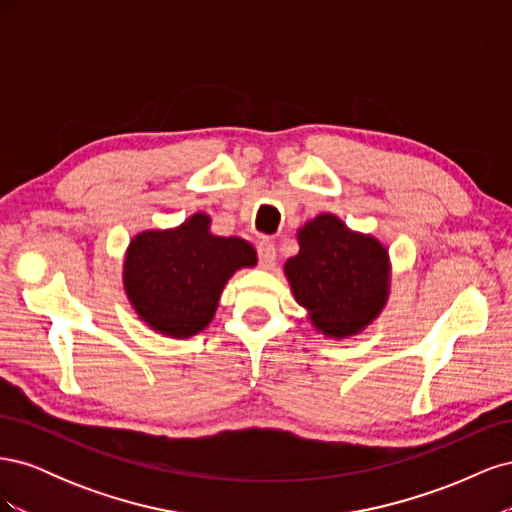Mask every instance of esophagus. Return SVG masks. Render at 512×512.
I'll return each mask as SVG.
<instances>
[{
    "instance_id": "obj_1",
    "label": "esophagus",
    "mask_w": 512,
    "mask_h": 512,
    "mask_svg": "<svg viewBox=\"0 0 512 512\" xmlns=\"http://www.w3.org/2000/svg\"><path fill=\"white\" fill-rule=\"evenodd\" d=\"M256 252H258V260L260 265L265 269H271L275 265V243L267 237H262L258 243H256Z\"/></svg>"
}]
</instances>
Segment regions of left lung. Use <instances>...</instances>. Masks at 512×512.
<instances>
[{
	"label": "left lung",
	"mask_w": 512,
	"mask_h": 512,
	"mask_svg": "<svg viewBox=\"0 0 512 512\" xmlns=\"http://www.w3.org/2000/svg\"><path fill=\"white\" fill-rule=\"evenodd\" d=\"M299 245L284 267L294 299L312 312L324 335L359 333L384 307L389 254L374 237L350 232L329 213L299 230Z\"/></svg>",
	"instance_id": "obj_1"
}]
</instances>
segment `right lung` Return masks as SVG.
<instances>
[{"label": "right lung", "mask_w": 512, "mask_h": 512, "mask_svg": "<svg viewBox=\"0 0 512 512\" xmlns=\"http://www.w3.org/2000/svg\"><path fill=\"white\" fill-rule=\"evenodd\" d=\"M209 218L196 213L175 230H149L132 239L123 282L149 327L188 337L203 331L228 277L256 265L254 247L237 237H213Z\"/></svg>", "instance_id": "add662e5"}]
</instances>
